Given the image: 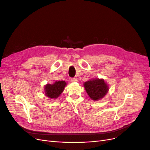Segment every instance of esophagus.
<instances>
[{
  "label": "esophagus",
  "mask_w": 150,
  "mask_h": 150,
  "mask_svg": "<svg viewBox=\"0 0 150 150\" xmlns=\"http://www.w3.org/2000/svg\"><path fill=\"white\" fill-rule=\"evenodd\" d=\"M71 81L72 83H76V82H78V80H77L76 78H71Z\"/></svg>",
  "instance_id": "obj_1"
}]
</instances>
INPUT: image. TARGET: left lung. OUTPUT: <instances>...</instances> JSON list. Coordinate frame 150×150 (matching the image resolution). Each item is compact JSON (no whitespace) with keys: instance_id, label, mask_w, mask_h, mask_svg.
<instances>
[{"instance_id":"1","label":"left lung","mask_w":150,"mask_h":150,"mask_svg":"<svg viewBox=\"0 0 150 150\" xmlns=\"http://www.w3.org/2000/svg\"><path fill=\"white\" fill-rule=\"evenodd\" d=\"M84 87L89 98L93 101L103 99L108 93L109 85L103 79L93 78L84 83Z\"/></svg>"}]
</instances>
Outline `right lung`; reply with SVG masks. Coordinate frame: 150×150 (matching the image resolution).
<instances>
[{
	"mask_svg": "<svg viewBox=\"0 0 150 150\" xmlns=\"http://www.w3.org/2000/svg\"><path fill=\"white\" fill-rule=\"evenodd\" d=\"M67 85L64 81H57L52 84H47L44 86L45 95L49 98L57 99L63 92Z\"/></svg>",
	"mask_w": 150,
	"mask_h": 150,
	"instance_id": "obj_1",
	"label": "right lung"
}]
</instances>
